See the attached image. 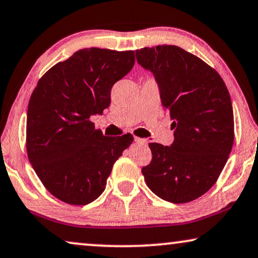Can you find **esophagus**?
<instances>
[{
    "instance_id": "1",
    "label": "esophagus",
    "mask_w": 258,
    "mask_h": 258,
    "mask_svg": "<svg viewBox=\"0 0 258 258\" xmlns=\"http://www.w3.org/2000/svg\"><path fill=\"white\" fill-rule=\"evenodd\" d=\"M134 140H135V142H136V143H139V144H143V146H146V144L148 143V141H147L146 139H140V137H137V136L134 137Z\"/></svg>"
}]
</instances>
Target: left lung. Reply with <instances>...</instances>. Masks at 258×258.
<instances>
[{"label": "left lung", "instance_id": "1", "mask_svg": "<svg viewBox=\"0 0 258 258\" xmlns=\"http://www.w3.org/2000/svg\"><path fill=\"white\" fill-rule=\"evenodd\" d=\"M136 59L155 75L169 112L171 147L149 143L142 168L155 195L172 203L199 199L213 186L234 144V111L228 88L216 70L177 45L136 50Z\"/></svg>", "mask_w": 258, "mask_h": 258}]
</instances>
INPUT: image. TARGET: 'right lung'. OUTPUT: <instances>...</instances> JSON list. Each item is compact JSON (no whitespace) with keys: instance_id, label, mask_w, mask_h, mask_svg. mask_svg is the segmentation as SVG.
<instances>
[{"instance_id":"1","label":"right lung","mask_w":258,"mask_h":258,"mask_svg":"<svg viewBox=\"0 0 258 258\" xmlns=\"http://www.w3.org/2000/svg\"><path fill=\"white\" fill-rule=\"evenodd\" d=\"M135 52L81 49L38 80L27 112V154L44 188L62 202L86 206L103 192L132 134L104 136L90 117L110 104L114 84L133 69Z\"/></svg>"}]
</instances>
